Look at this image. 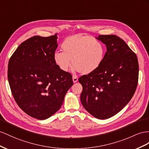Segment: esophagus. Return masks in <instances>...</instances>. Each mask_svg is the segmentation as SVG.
Wrapping results in <instances>:
<instances>
[{"label": "esophagus", "instance_id": "1", "mask_svg": "<svg viewBox=\"0 0 149 149\" xmlns=\"http://www.w3.org/2000/svg\"><path fill=\"white\" fill-rule=\"evenodd\" d=\"M72 80H73V82L75 83V82H77L78 81V78H77V76L74 75L73 77H72Z\"/></svg>", "mask_w": 149, "mask_h": 149}]
</instances>
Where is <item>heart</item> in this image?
<instances>
[{
	"label": "heart",
	"instance_id": "heart-1",
	"mask_svg": "<svg viewBox=\"0 0 149 149\" xmlns=\"http://www.w3.org/2000/svg\"><path fill=\"white\" fill-rule=\"evenodd\" d=\"M62 52L53 54V60L63 72L69 70L72 63L74 72L90 74L101 67L105 49L101 42L89 36L75 35L68 37L62 44Z\"/></svg>",
	"mask_w": 149,
	"mask_h": 149
}]
</instances>
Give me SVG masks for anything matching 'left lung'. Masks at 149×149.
<instances>
[{"instance_id":"left-lung-1","label":"left lung","mask_w":149,"mask_h":149,"mask_svg":"<svg viewBox=\"0 0 149 149\" xmlns=\"http://www.w3.org/2000/svg\"><path fill=\"white\" fill-rule=\"evenodd\" d=\"M96 38L106 45L107 51L97 70L79 78L81 101L91 115L105 120L131 100L138 83L139 63L135 53L120 38L112 35Z\"/></svg>"}]
</instances>
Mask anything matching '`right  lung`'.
<instances>
[{
    "label": "right lung",
    "instance_id": "obj_1",
    "mask_svg": "<svg viewBox=\"0 0 149 149\" xmlns=\"http://www.w3.org/2000/svg\"><path fill=\"white\" fill-rule=\"evenodd\" d=\"M56 34L35 36L19 46L8 65V81L15 101L29 116L44 120L60 108L73 85L70 73L53 60L58 47Z\"/></svg>",
    "mask_w": 149,
    "mask_h": 149
}]
</instances>
